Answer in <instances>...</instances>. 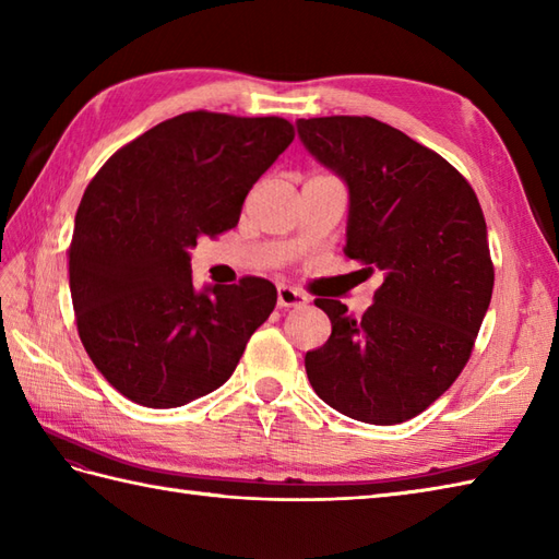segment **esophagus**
<instances>
[{"mask_svg":"<svg viewBox=\"0 0 559 559\" xmlns=\"http://www.w3.org/2000/svg\"><path fill=\"white\" fill-rule=\"evenodd\" d=\"M276 295H278V307H300L307 302V295L290 286H278Z\"/></svg>","mask_w":559,"mask_h":559,"instance_id":"34e87169","label":"esophagus"}]
</instances>
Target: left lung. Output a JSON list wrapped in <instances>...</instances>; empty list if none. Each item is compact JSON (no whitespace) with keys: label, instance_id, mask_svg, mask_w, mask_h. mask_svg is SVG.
I'll return each mask as SVG.
<instances>
[{"label":"left lung","instance_id":"1","mask_svg":"<svg viewBox=\"0 0 559 559\" xmlns=\"http://www.w3.org/2000/svg\"><path fill=\"white\" fill-rule=\"evenodd\" d=\"M298 134L348 185L343 252L386 273L362 317L314 300L331 336L305 355L307 377L353 420L406 423L456 382L488 312L495 266L478 197L439 153L374 117H310Z\"/></svg>","mask_w":559,"mask_h":559}]
</instances>
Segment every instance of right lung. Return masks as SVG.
<instances>
[{
  "mask_svg": "<svg viewBox=\"0 0 559 559\" xmlns=\"http://www.w3.org/2000/svg\"><path fill=\"white\" fill-rule=\"evenodd\" d=\"M293 139L283 117L185 112L129 141L86 187L71 302L88 358L129 401L177 408L211 394L273 312L276 286L259 276L194 290L189 249L235 228Z\"/></svg>",
  "mask_w": 559,
  "mask_h": 559,
  "instance_id": "obj_1",
  "label": "right lung"
}]
</instances>
